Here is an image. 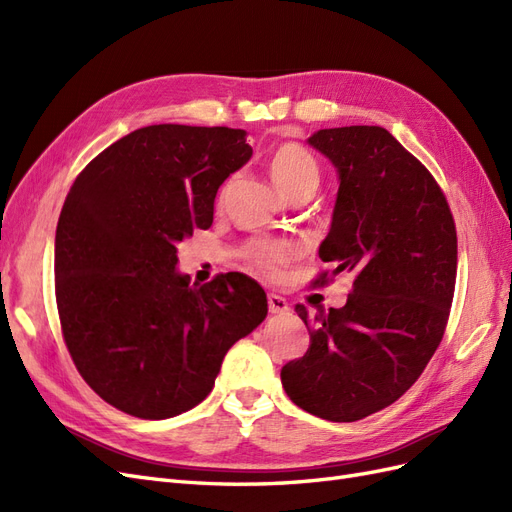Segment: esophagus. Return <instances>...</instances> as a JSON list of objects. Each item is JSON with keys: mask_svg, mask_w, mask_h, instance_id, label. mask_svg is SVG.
Listing matches in <instances>:
<instances>
[{"mask_svg": "<svg viewBox=\"0 0 512 512\" xmlns=\"http://www.w3.org/2000/svg\"><path fill=\"white\" fill-rule=\"evenodd\" d=\"M267 301H269V312L271 314H286L288 312V301L284 299V297H280V294H269L267 297Z\"/></svg>", "mask_w": 512, "mask_h": 512, "instance_id": "34e87169", "label": "esophagus"}]
</instances>
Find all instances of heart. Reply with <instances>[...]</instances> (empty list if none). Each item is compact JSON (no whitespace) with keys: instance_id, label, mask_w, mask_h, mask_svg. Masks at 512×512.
Wrapping results in <instances>:
<instances>
[{"instance_id":"1","label":"heart","mask_w":512,"mask_h":512,"mask_svg":"<svg viewBox=\"0 0 512 512\" xmlns=\"http://www.w3.org/2000/svg\"><path fill=\"white\" fill-rule=\"evenodd\" d=\"M269 175L277 188H280V192L288 198L303 190H316L320 181V170L316 160L312 158V153L294 143H286L273 151L269 160ZM247 258L262 269L277 271L282 265H286L290 250L286 245L275 241H258L247 250Z\"/></svg>"}]
</instances>
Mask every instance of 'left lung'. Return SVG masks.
<instances>
[{
	"mask_svg": "<svg viewBox=\"0 0 512 512\" xmlns=\"http://www.w3.org/2000/svg\"><path fill=\"white\" fill-rule=\"evenodd\" d=\"M307 143L339 181L318 256L333 275L354 273V284L344 307L316 316L309 348L282 367V384L305 412L352 423L404 395L440 346L457 232L440 185L389 130L329 128ZM297 314L307 324L303 305Z\"/></svg>",
	"mask_w": 512,
	"mask_h": 512,
	"instance_id": "8db88e82",
	"label": "left lung"
}]
</instances>
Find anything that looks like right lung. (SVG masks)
<instances>
[{
  "instance_id": "right-lung-1",
  "label": "right lung",
  "mask_w": 512,
  "mask_h": 512,
  "mask_svg": "<svg viewBox=\"0 0 512 512\" xmlns=\"http://www.w3.org/2000/svg\"><path fill=\"white\" fill-rule=\"evenodd\" d=\"M245 130L160 123L76 177L55 232V294L72 361L117 410L160 421L203 401L230 346L267 318L243 273L190 284L177 245L213 224L220 185L252 158Z\"/></svg>"
}]
</instances>
